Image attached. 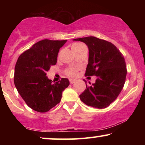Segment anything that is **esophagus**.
<instances>
[{
	"instance_id": "esophagus-1",
	"label": "esophagus",
	"mask_w": 145,
	"mask_h": 145,
	"mask_svg": "<svg viewBox=\"0 0 145 145\" xmlns=\"http://www.w3.org/2000/svg\"><path fill=\"white\" fill-rule=\"evenodd\" d=\"M69 82H70V84H74V83L76 82V80H74V79H69Z\"/></svg>"
}]
</instances>
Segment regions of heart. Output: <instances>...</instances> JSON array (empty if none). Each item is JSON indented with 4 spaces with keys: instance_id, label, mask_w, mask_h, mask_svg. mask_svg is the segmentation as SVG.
Instances as JSON below:
<instances>
[{
    "instance_id": "1",
    "label": "heart",
    "mask_w": 145,
    "mask_h": 145,
    "mask_svg": "<svg viewBox=\"0 0 145 145\" xmlns=\"http://www.w3.org/2000/svg\"><path fill=\"white\" fill-rule=\"evenodd\" d=\"M80 45H81L80 44H73L72 47H76V46H80ZM66 74L68 76H76V74H77V69L75 67H71V68H69V69H67V71H66Z\"/></svg>"
}]
</instances>
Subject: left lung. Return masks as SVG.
Returning a JSON list of instances; mask_svg holds the SVG:
<instances>
[{
  "label": "left lung",
  "instance_id": "obj_1",
  "mask_svg": "<svg viewBox=\"0 0 145 145\" xmlns=\"http://www.w3.org/2000/svg\"><path fill=\"white\" fill-rule=\"evenodd\" d=\"M84 42L89 48L85 76L97 77L95 82L80 95L86 105L95 108L108 107L118 97L125 82V61L114 45L95 37L73 39Z\"/></svg>",
  "mask_w": 145,
  "mask_h": 145
}]
</instances>
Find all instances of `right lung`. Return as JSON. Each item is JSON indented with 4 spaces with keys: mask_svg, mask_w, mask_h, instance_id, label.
<instances>
[{
    "mask_svg": "<svg viewBox=\"0 0 145 145\" xmlns=\"http://www.w3.org/2000/svg\"><path fill=\"white\" fill-rule=\"evenodd\" d=\"M66 42L44 39L18 58L15 66V86L26 104L37 112H48L59 104L63 91L69 85L67 78L53 82L46 76L51 66L56 65L60 48Z\"/></svg>",
    "mask_w": 145,
    "mask_h": 145,
    "instance_id": "1",
    "label": "right lung"
}]
</instances>
